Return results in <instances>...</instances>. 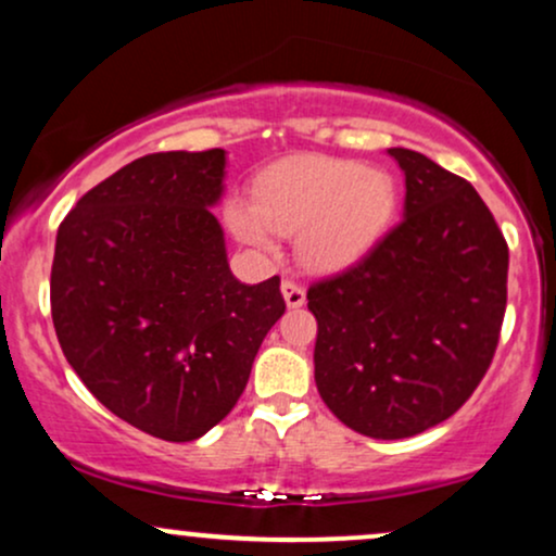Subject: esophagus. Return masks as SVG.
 <instances>
[{
	"label": "esophagus",
	"mask_w": 556,
	"mask_h": 556,
	"mask_svg": "<svg viewBox=\"0 0 556 556\" xmlns=\"http://www.w3.org/2000/svg\"><path fill=\"white\" fill-rule=\"evenodd\" d=\"M282 298L287 303V308H300V305L305 303V290L295 282H290V279H285L282 282Z\"/></svg>",
	"instance_id": "34e87169"
}]
</instances>
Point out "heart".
<instances>
[{"mask_svg":"<svg viewBox=\"0 0 556 556\" xmlns=\"http://www.w3.org/2000/svg\"><path fill=\"white\" fill-rule=\"evenodd\" d=\"M397 182L379 167L329 156L287 159L258 175L253 203L229 198V232L258 256L279 251V235H295L305 269L334 274L379 245L397 212Z\"/></svg>","mask_w":556,"mask_h":556,"instance_id":"b5f03b06","label":"heart"}]
</instances>
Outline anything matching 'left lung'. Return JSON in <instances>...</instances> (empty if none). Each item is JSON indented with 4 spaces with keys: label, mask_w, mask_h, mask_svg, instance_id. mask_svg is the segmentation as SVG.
I'll use <instances>...</instances> for the list:
<instances>
[{
    "label": "left lung",
    "mask_w": 556,
    "mask_h": 556,
    "mask_svg": "<svg viewBox=\"0 0 556 556\" xmlns=\"http://www.w3.org/2000/svg\"><path fill=\"white\" fill-rule=\"evenodd\" d=\"M402 222L361 264L308 290L316 387L371 439L442 424L494 358L507 305V242L470 182L410 149Z\"/></svg>",
    "instance_id": "8db88e82"
}]
</instances>
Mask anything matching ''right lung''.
<instances>
[{"label":"right lung","instance_id":"1","mask_svg":"<svg viewBox=\"0 0 556 556\" xmlns=\"http://www.w3.org/2000/svg\"><path fill=\"white\" fill-rule=\"evenodd\" d=\"M225 177V149L136 159L56 232L62 353L101 405L167 442H193L232 410L285 314L279 277L242 285L229 271L212 212Z\"/></svg>","mask_w":556,"mask_h":556}]
</instances>
